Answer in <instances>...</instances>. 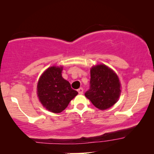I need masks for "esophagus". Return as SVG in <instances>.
Listing matches in <instances>:
<instances>
[{"instance_id":"esophagus-1","label":"esophagus","mask_w":154,"mask_h":154,"mask_svg":"<svg viewBox=\"0 0 154 154\" xmlns=\"http://www.w3.org/2000/svg\"><path fill=\"white\" fill-rule=\"evenodd\" d=\"M78 92H79V94H82L83 93V89L82 88H80L79 89H78Z\"/></svg>"}]
</instances>
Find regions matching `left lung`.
<instances>
[{
    "label": "left lung",
    "instance_id": "left-lung-1",
    "mask_svg": "<svg viewBox=\"0 0 154 154\" xmlns=\"http://www.w3.org/2000/svg\"><path fill=\"white\" fill-rule=\"evenodd\" d=\"M90 84V89L85 95L100 110L110 108L119 100L121 92L119 79L106 65L99 64L92 67Z\"/></svg>",
    "mask_w": 154,
    "mask_h": 154
}]
</instances>
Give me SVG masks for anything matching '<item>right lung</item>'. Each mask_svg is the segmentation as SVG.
Instances as JSON below:
<instances>
[{"label":"right lung","instance_id":"right-lung-1","mask_svg":"<svg viewBox=\"0 0 154 154\" xmlns=\"http://www.w3.org/2000/svg\"><path fill=\"white\" fill-rule=\"evenodd\" d=\"M62 66H51L46 69L37 85V94L40 102L48 111L61 113L71 100L78 94L69 81L62 76Z\"/></svg>","mask_w":154,"mask_h":154}]
</instances>
